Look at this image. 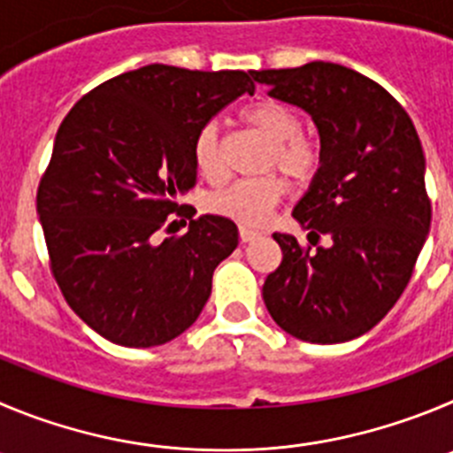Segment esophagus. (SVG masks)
<instances>
[{
	"mask_svg": "<svg viewBox=\"0 0 453 453\" xmlns=\"http://www.w3.org/2000/svg\"><path fill=\"white\" fill-rule=\"evenodd\" d=\"M261 232H257V230H252V227H239V236H241V241H243V243H250V241H255L257 236H259Z\"/></svg>",
	"mask_w": 453,
	"mask_h": 453,
	"instance_id": "1",
	"label": "esophagus"
}]
</instances>
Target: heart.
<instances>
[{
  "mask_svg": "<svg viewBox=\"0 0 453 453\" xmlns=\"http://www.w3.org/2000/svg\"><path fill=\"white\" fill-rule=\"evenodd\" d=\"M241 118L257 131L268 151L264 156V169L277 167L293 183H306L319 165V147L311 136L302 134V118L288 104L273 98H261L248 104ZM194 163L198 174L210 183H219L226 176L221 158V142L214 122H207L194 138ZM284 196V183L277 176L236 180L227 188L207 196V210L219 217L232 219L241 226H259L265 221L274 205Z\"/></svg>",
  "mask_w": 453,
  "mask_h": 453,
  "instance_id": "heart-1",
  "label": "heart"
}]
</instances>
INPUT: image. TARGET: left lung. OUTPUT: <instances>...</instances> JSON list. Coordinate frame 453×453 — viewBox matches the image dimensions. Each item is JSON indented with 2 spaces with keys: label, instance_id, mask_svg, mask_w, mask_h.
I'll return each mask as SVG.
<instances>
[{
  "label": "left lung",
  "instance_id": "1",
  "mask_svg": "<svg viewBox=\"0 0 453 453\" xmlns=\"http://www.w3.org/2000/svg\"><path fill=\"white\" fill-rule=\"evenodd\" d=\"M250 75L268 96L303 109L319 134V169L293 210L311 246L274 232L284 259L265 279V308L297 340H355L398 302L429 232L416 127L387 88L342 65Z\"/></svg>",
  "mask_w": 453,
  "mask_h": 453
}]
</instances>
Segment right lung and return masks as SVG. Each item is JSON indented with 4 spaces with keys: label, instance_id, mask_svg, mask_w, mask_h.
I'll return each mask as SVG.
<instances>
[{
    "label": "right lung",
    "instance_id": "add662e5",
    "mask_svg": "<svg viewBox=\"0 0 453 453\" xmlns=\"http://www.w3.org/2000/svg\"><path fill=\"white\" fill-rule=\"evenodd\" d=\"M252 91L243 71L150 65L88 91L62 120L37 214L66 303L104 340L160 346L201 315L239 230L203 214L183 236L156 232L183 214L201 127Z\"/></svg>",
    "mask_w": 453,
    "mask_h": 453
}]
</instances>
